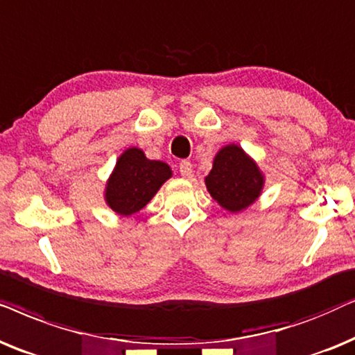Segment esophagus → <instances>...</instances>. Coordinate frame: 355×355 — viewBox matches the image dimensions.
Returning <instances> with one entry per match:
<instances>
[{"instance_id": "34e87169", "label": "esophagus", "mask_w": 355, "mask_h": 355, "mask_svg": "<svg viewBox=\"0 0 355 355\" xmlns=\"http://www.w3.org/2000/svg\"><path fill=\"white\" fill-rule=\"evenodd\" d=\"M178 170H180L182 177L190 178L191 173H193V165H191L190 160H182L180 165H178Z\"/></svg>"}]
</instances>
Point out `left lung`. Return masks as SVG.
<instances>
[{
	"label": "left lung",
	"instance_id": "obj_1",
	"mask_svg": "<svg viewBox=\"0 0 355 355\" xmlns=\"http://www.w3.org/2000/svg\"><path fill=\"white\" fill-rule=\"evenodd\" d=\"M263 175L257 164L239 146H225L217 153L206 177L211 196L227 211H242L257 200L263 188Z\"/></svg>",
	"mask_w": 355,
	"mask_h": 355
}]
</instances>
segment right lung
<instances>
[{
	"mask_svg": "<svg viewBox=\"0 0 355 355\" xmlns=\"http://www.w3.org/2000/svg\"><path fill=\"white\" fill-rule=\"evenodd\" d=\"M170 175L172 170L167 164L146 159L141 149L125 150L107 183L108 206L121 216L135 214L153 200Z\"/></svg>",
	"mask_w": 355,
	"mask_h": 355,
	"instance_id": "obj_1",
	"label": "right lung"
}]
</instances>
